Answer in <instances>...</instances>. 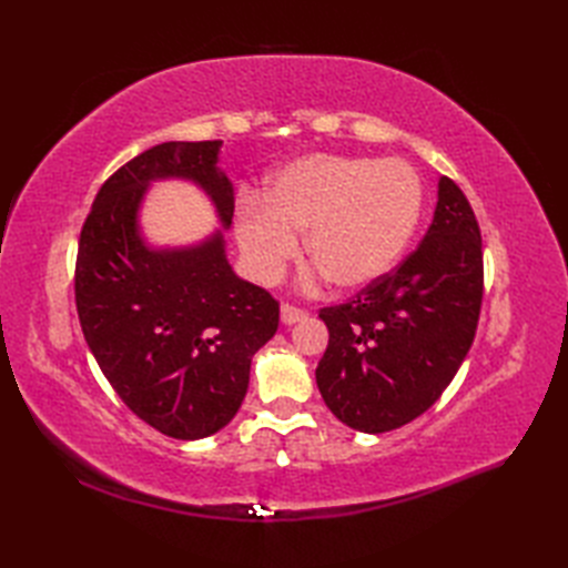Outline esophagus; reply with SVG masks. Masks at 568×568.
I'll list each match as a JSON object with an SVG mask.
<instances>
[{"mask_svg": "<svg viewBox=\"0 0 568 568\" xmlns=\"http://www.w3.org/2000/svg\"><path fill=\"white\" fill-rule=\"evenodd\" d=\"M280 320H282V324H298V322L307 320V313L301 311V307H296V305L284 303L280 311Z\"/></svg>", "mask_w": 568, "mask_h": 568, "instance_id": "obj_1", "label": "esophagus"}]
</instances>
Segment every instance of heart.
Segmentation results:
<instances>
[{"instance_id":"obj_1","label":"heart","mask_w":568,"mask_h":568,"mask_svg":"<svg viewBox=\"0 0 568 568\" xmlns=\"http://www.w3.org/2000/svg\"><path fill=\"white\" fill-rule=\"evenodd\" d=\"M422 215V182L400 159L311 153L267 178L263 201L242 199L234 234L253 277L277 282L298 253L336 291H359L388 274Z\"/></svg>"}]
</instances>
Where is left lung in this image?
Wrapping results in <instances>:
<instances>
[{"instance_id":"obj_1","label":"left lung","mask_w":568,"mask_h":568,"mask_svg":"<svg viewBox=\"0 0 568 568\" xmlns=\"http://www.w3.org/2000/svg\"><path fill=\"white\" fill-rule=\"evenodd\" d=\"M480 298L478 222L462 189L440 178L419 248L353 301L320 311L329 346L315 379L326 407L363 434L424 415L471 348Z\"/></svg>"}]
</instances>
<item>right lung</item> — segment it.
Instances as JSON below:
<instances>
[{
	"label": "right lung",
	"mask_w": 568,
	"mask_h": 568,
	"mask_svg": "<svg viewBox=\"0 0 568 568\" xmlns=\"http://www.w3.org/2000/svg\"><path fill=\"white\" fill-rule=\"evenodd\" d=\"M222 142H165L101 184L84 220L75 305L101 372L136 417L178 440L227 426L248 390L251 359L277 332L280 305L236 277L216 231L199 245L151 247L139 225L153 181L196 183L232 225Z\"/></svg>",
	"instance_id": "right-lung-1"
}]
</instances>
